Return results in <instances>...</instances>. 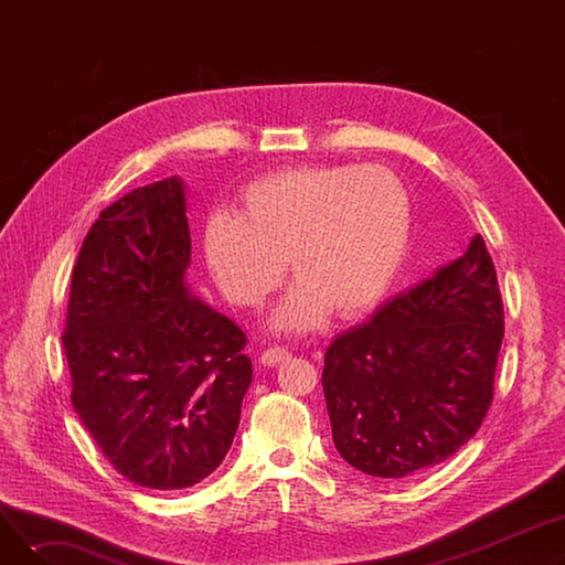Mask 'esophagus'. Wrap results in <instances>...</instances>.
Instances as JSON below:
<instances>
[{"mask_svg":"<svg viewBox=\"0 0 565 565\" xmlns=\"http://www.w3.org/2000/svg\"><path fill=\"white\" fill-rule=\"evenodd\" d=\"M288 358H290V352H288L286 348L275 345V348H267V350H263V354H260V364H263V366H277V364L286 362Z\"/></svg>","mask_w":565,"mask_h":565,"instance_id":"esophagus-1","label":"esophagus"}]
</instances>
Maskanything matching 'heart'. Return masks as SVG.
<instances>
[{
    "label": "heart",
    "mask_w": 565,
    "mask_h": 565,
    "mask_svg": "<svg viewBox=\"0 0 565 565\" xmlns=\"http://www.w3.org/2000/svg\"><path fill=\"white\" fill-rule=\"evenodd\" d=\"M409 226V194L387 167H295L249 183L237 215L207 217L203 256L224 298L245 309L270 298L288 260L298 286L273 324L279 332H309L328 311L352 318L387 295Z\"/></svg>",
    "instance_id": "obj_1"
}]
</instances>
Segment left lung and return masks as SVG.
<instances>
[{
    "instance_id": "8db88e82",
    "label": "left lung",
    "mask_w": 565,
    "mask_h": 565,
    "mask_svg": "<svg viewBox=\"0 0 565 565\" xmlns=\"http://www.w3.org/2000/svg\"><path fill=\"white\" fill-rule=\"evenodd\" d=\"M503 305L486 241L439 267L324 352L322 392L341 458L405 479L451 458L486 419Z\"/></svg>"
}]
</instances>
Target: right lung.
<instances>
[{"label": "right lung", "mask_w": 565, "mask_h": 565, "mask_svg": "<svg viewBox=\"0 0 565 565\" xmlns=\"http://www.w3.org/2000/svg\"><path fill=\"white\" fill-rule=\"evenodd\" d=\"M190 249L173 175L105 207L71 279L73 407L114 469L151 490L211 477L252 384L245 332L185 286Z\"/></svg>", "instance_id": "1"}]
</instances>
